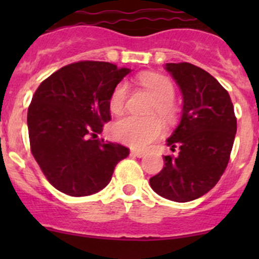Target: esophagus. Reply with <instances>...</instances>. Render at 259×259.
<instances>
[{
    "mask_svg": "<svg viewBox=\"0 0 259 259\" xmlns=\"http://www.w3.org/2000/svg\"><path fill=\"white\" fill-rule=\"evenodd\" d=\"M132 155L137 156V158H143L145 155L144 151H139V150H132Z\"/></svg>",
    "mask_w": 259,
    "mask_h": 259,
    "instance_id": "1",
    "label": "esophagus"
}]
</instances>
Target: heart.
<instances>
[{
  "label": "heart",
  "instance_id": "heart-1",
  "mask_svg": "<svg viewBox=\"0 0 259 259\" xmlns=\"http://www.w3.org/2000/svg\"><path fill=\"white\" fill-rule=\"evenodd\" d=\"M140 85L155 98L151 114H159L166 121H171L178 115V105L174 101V85L166 76L153 72H144L138 76ZM129 88L126 82H119L109 98L111 113L120 114L126 105ZM164 133V124L158 116L138 117L124 116L111 126V137L116 142L135 149H145Z\"/></svg>",
  "mask_w": 259,
  "mask_h": 259
}]
</instances>
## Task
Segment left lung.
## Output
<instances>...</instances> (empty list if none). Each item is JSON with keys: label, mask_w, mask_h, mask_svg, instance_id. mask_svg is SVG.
Returning <instances> with one entry per match:
<instances>
[{"label": "left lung", "mask_w": 259, "mask_h": 259, "mask_svg": "<svg viewBox=\"0 0 259 259\" xmlns=\"http://www.w3.org/2000/svg\"><path fill=\"white\" fill-rule=\"evenodd\" d=\"M183 95L179 125L166 140L178 156H164V168L150 187L173 202H190L208 193L229 161L237 119L228 91L210 74L189 62L165 64Z\"/></svg>", "instance_id": "obj_1"}]
</instances>
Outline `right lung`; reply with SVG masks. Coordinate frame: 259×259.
<instances>
[{
	"mask_svg": "<svg viewBox=\"0 0 259 259\" xmlns=\"http://www.w3.org/2000/svg\"><path fill=\"white\" fill-rule=\"evenodd\" d=\"M130 71L110 62H75L35 91L27 111L31 153L60 192L71 197L98 193L129 155V149L98 139V134L111 119V91Z\"/></svg>",
	"mask_w": 259,
	"mask_h": 259,
	"instance_id": "1",
	"label": "right lung"
}]
</instances>
